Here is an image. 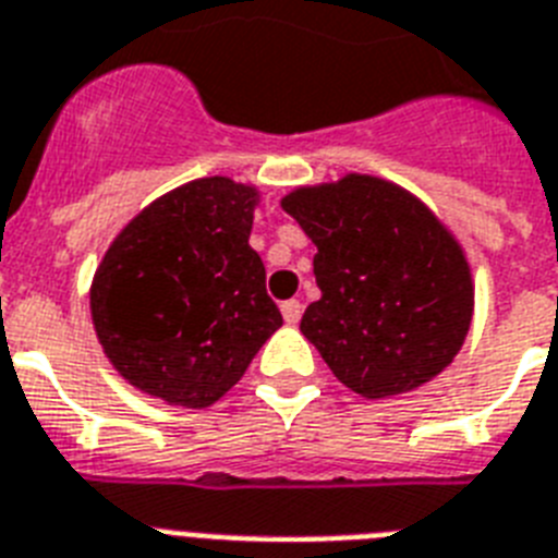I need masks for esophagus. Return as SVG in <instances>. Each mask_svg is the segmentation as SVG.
<instances>
[{"instance_id": "1", "label": "esophagus", "mask_w": 558, "mask_h": 558, "mask_svg": "<svg viewBox=\"0 0 558 558\" xmlns=\"http://www.w3.org/2000/svg\"><path fill=\"white\" fill-rule=\"evenodd\" d=\"M280 312H283V320H287L289 326H294V324H298V320H301V315H303V303L301 301H283Z\"/></svg>"}]
</instances>
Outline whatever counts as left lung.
I'll list each match as a JSON object with an SVG mask.
<instances>
[{
  "mask_svg": "<svg viewBox=\"0 0 558 558\" xmlns=\"http://www.w3.org/2000/svg\"><path fill=\"white\" fill-rule=\"evenodd\" d=\"M318 246L320 298L301 332L343 387L392 398L424 387L459 355L475 287L456 234L401 185L373 174L298 185L280 201Z\"/></svg>",
  "mask_w": 558,
  "mask_h": 558,
  "instance_id": "1",
  "label": "left lung"
}]
</instances>
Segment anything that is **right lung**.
Returning a JSON list of instances; mask_svg holds the SVG:
<instances>
[{
    "label": "right lung",
    "mask_w": 558,
    "mask_h": 558,
    "mask_svg": "<svg viewBox=\"0 0 558 558\" xmlns=\"http://www.w3.org/2000/svg\"><path fill=\"white\" fill-rule=\"evenodd\" d=\"M257 185L201 177L122 226L90 280V320L117 373L203 410L243 378L283 318L248 246Z\"/></svg>",
    "instance_id": "right-lung-1"
}]
</instances>
